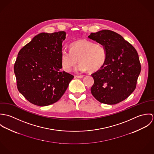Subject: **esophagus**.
Returning <instances> with one entry per match:
<instances>
[{
  "label": "esophagus",
  "instance_id": "esophagus-1",
  "mask_svg": "<svg viewBox=\"0 0 154 154\" xmlns=\"http://www.w3.org/2000/svg\"><path fill=\"white\" fill-rule=\"evenodd\" d=\"M76 77L78 78H83L84 76L83 75H76Z\"/></svg>",
  "mask_w": 154,
  "mask_h": 154
}]
</instances>
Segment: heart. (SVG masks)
I'll return each mask as SVG.
<instances>
[{"label": "heart", "instance_id": "1", "mask_svg": "<svg viewBox=\"0 0 154 154\" xmlns=\"http://www.w3.org/2000/svg\"><path fill=\"white\" fill-rule=\"evenodd\" d=\"M106 51L103 45L88 40H80L70 45V51L61 52V65L66 72H70L79 62L76 71L84 72L98 70L104 64Z\"/></svg>", "mask_w": 154, "mask_h": 154}]
</instances>
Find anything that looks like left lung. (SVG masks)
Listing matches in <instances>:
<instances>
[{"label": "left lung", "mask_w": 154, "mask_h": 154, "mask_svg": "<svg viewBox=\"0 0 154 154\" xmlns=\"http://www.w3.org/2000/svg\"><path fill=\"white\" fill-rule=\"evenodd\" d=\"M88 37L106 51L104 64L91 75L94 80L91 94L100 103L109 105L125 100L135 89L140 73L136 49L122 35L109 29L92 32Z\"/></svg>", "instance_id": "obj_1"}]
</instances>
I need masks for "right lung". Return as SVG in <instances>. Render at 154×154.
Returning a JSON list of instances; mask_svg holds the SVG:
<instances>
[{"label":"right lung","instance_id":"add662e5","mask_svg":"<svg viewBox=\"0 0 154 154\" xmlns=\"http://www.w3.org/2000/svg\"><path fill=\"white\" fill-rule=\"evenodd\" d=\"M66 35L65 31L40 33L18 54L14 65L17 88L33 104L47 106L57 102L74 78L61 70Z\"/></svg>","mask_w":154,"mask_h":154}]
</instances>
